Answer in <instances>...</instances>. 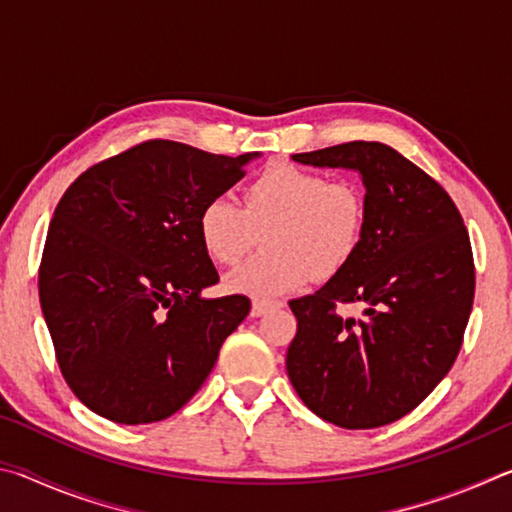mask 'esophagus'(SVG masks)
<instances>
[{"label": "esophagus", "mask_w": 512, "mask_h": 512, "mask_svg": "<svg viewBox=\"0 0 512 512\" xmlns=\"http://www.w3.org/2000/svg\"><path fill=\"white\" fill-rule=\"evenodd\" d=\"M277 305H280V302H275V300H255L253 307H250V314H253L255 318L257 316H264L268 309H273Z\"/></svg>", "instance_id": "obj_1"}]
</instances>
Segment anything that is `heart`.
I'll return each mask as SVG.
<instances>
[{
    "label": "heart",
    "mask_w": 512,
    "mask_h": 512,
    "mask_svg": "<svg viewBox=\"0 0 512 512\" xmlns=\"http://www.w3.org/2000/svg\"><path fill=\"white\" fill-rule=\"evenodd\" d=\"M264 230L268 250L228 275L230 291L273 298L302 289L314 275L339 273L361 246L366 201L345 180L273 162L244 189V207L219 196L198 212L201 246L223 266L237 264Z\"/></svg>",
    "instance_id": "b5f03b06"
}]
</instances>
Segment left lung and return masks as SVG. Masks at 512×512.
Segmentation results:
<instances>
[{
	"instance_id": "left-lung-1",
	"label": "left lung",
	"mask_w": 512,
	"mask_h": 512,
	"mask_svg": "<svg viewBox=\"0 0 512 512\" xmlns=\"http://www.w3.org/2000/svg\"><path fill=\"white\" fill-rule=\"evenodd\" d=\"M345 167L366 185V232L354 257L314 296L291 300L293 388L318 418L375 429L411 413L454 366L474 302L470 235L429 173L381 142L291 155ZM361 301L366 317L343 319Z\"/></svg>"
}]
</instances>
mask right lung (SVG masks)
<instances>
[{
  "instance_id": "right-lung-1",
  "label": "right lung",
  "mask_w": 512,
  "mask_h": 512,
  "mask_svg": "<svg viewBox=\"0 0 512 512\" xmlns=\"http://www.w3.org/2000/svg\"><path fill=\"white\" fill-rule=\"evenodd\" d=\"M146 140L92 164L60 198L38 271L60 372L101 418H169L210 375L248 316L246 296L207 300L219 273L198 212L246 176V162Z\"/></svg>"
}]
</instances>
